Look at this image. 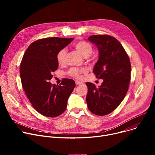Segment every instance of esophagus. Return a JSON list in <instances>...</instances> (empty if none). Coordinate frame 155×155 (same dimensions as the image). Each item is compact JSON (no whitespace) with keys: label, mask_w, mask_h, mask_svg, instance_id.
<instances>
[{"label":"esophagus","mask_w":155,"mask_h":155,"mask_svg":"<svg viewBox=\"0 0 155 155\" xmlns=\"http://www.w3.org/2000/svg\"><path fill=\"white\" fill-rule=\"evenodd\" d=\"M75 84H76V85H80V84H82L83 83L81 82H79V81H78V80H76Z\"/></svg>","instance_id":"obj_1"}]
</instances>
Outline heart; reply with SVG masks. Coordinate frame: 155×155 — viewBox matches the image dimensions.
Returning <instances> with one entry per match:
<instances>
[{
    "mask_svg": "<svg viewBox=\"0 0 155 155\" xmlns=\"http://www.w3.org/2000/svg\"><path fill=\"white\" fill-rule=\"evenodd\" d=\"M76 50L78 53L84 56V58H87L91 55L93 51V46L91 44L85 41H80L77 43L75 45ZM67 53V50L65 48L60 50L56 54V60L59 64H63L64 63L65 55ZM87 71L85 68H78L73 67L71 68L67 72V74L73 78H82V73H85Z\"/></svg>",
    "mask_w": 155,
    "mask_h": 155,
    "instance_id": "b5f03b06",
    "label": "heart"
}]
</instances>
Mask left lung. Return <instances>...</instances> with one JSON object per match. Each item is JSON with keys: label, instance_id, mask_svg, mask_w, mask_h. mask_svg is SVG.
<instances>
[{"label": "left lung", "instance_id": "obj_1", "mask_svg": "<svg viewBox=\"0 0 155 155\" xmlns=\"http://www.w3.org/2000/svg\"><path fill=\"white\" fill-rule=\"evenodd\" d=\"M88 40L98 48L99 58L93 71L97 78L104 81L99 87L86 83V101L91 112L105 116L114 110L124 99L131 80V63L123 46L114 37L94 35Z\"/></svg>", "mask_w": 155, "mask_h": 155}]
</instances>
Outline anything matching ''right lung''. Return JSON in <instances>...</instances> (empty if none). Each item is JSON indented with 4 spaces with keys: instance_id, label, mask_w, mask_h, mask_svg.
<instances>
[{
    "instance_id": "obj_1",
    "label": "right lung",
    "mask_w": 155,
    "mask_h": 155,
    "mask_svg": "<svg viewBox=\"0 0 155 155\" xmlns=\"http://www.w3.org/2000/svg\"><path fill=\"white\" fill-rule=\"evenodd\" d=\"M73 39L51 37L36 40L22 57L20 64L22 88L32 107L45 116L54 117L63 113L75 87V81L68 78H63L59 85L50 82L52 73L58 67L57 53Z\"/></svg>"
}]
</instances>
